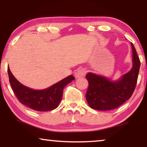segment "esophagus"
<instances>
[{
	"mask_svg": "<svg viewBox=\"0 0 147 147\" xmlns=\"http://www.w3.org/2000/svg\"><path fill=\"white\" fill-rule=\"evenodd\" d=\"M86 74V71L85 69H79L76 71L75 76H76V78H82V77H84V76H85Z\"/></svg>",
	"mask_w": 147,
	"mask_h": 147,
	"instance_id": "obj_1",
	"label": "esophagus"
}]
</instances>
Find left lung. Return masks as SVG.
I'll use <instances>...</instances> for the list:
<instances>
[{"mask_svg": "<svg viewBox=\"0 0 147 147\" xmlns=\"http://www.w3.org/2000/svg\"><path fill=\"white\" fill-rule=\"evenodd\" d=\"M132 67L117 81H111L103 76L92 73L86 74L89 86L86 98L92 108L98 110L115 109L131 97L137 83L140 62L135 47L131 43Z\"/></svg>", "mask_w": 147, "mask_h": 147, "instance_id": "obj_1", "label": "left lung"}]
</instances>
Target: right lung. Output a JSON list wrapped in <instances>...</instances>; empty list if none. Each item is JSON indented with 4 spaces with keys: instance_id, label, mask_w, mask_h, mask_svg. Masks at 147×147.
Masks as SVG:
<instances>
[{
    "instance_id": "obj_1",
    "label": "right lung",
    "mask_w": 147,
    "mask_h": 147,
    "mask_svg": "<svg viewBox=\"0 0 147 147\" xmlns=\"http://www.w3.org/2000/svg\"><path fill=\"white\" fill-rule=\"evenodd\" d=\"M8 74L12 89L19 102L31 109L40 112L49 111L57 108L63 96L64 87L75 80L71 75L47 89L35 90L20 83L9 67Z\"/></svg>"
}]
</instances>
